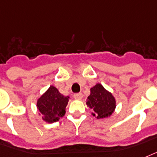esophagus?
<instances>
[{
	"label": "esophagus",
	"mask_w": 157,
	"mask_h": 157,
	"mask_svg": "<svg viewBox=\"0 0 157 157\" xmlns=\"http://www.w3.org/2000/svg\"><path fill=\"white\" fill-rule=\"evenodd\" d=\"M74 98L77 100H81L82 98V92H78V93H75L74 94Z\"/></svg>",
	"instance_id": "1"
}]
</instances>
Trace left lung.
I'll use <instances>...</instances> for the list:
<instances>
[{
  "label": "left lung",
  "instance_id": "left-lung-1",
  "mask_svg": "<svg viewBox=\"0 0 157 157\" xmlns=\"http://www.w3.org/2000/svg\"><path fill=\"white\" fill-rule=\"evenodd\" d=\"M87 105L92 109L93 116L101 119L112 114L115 108V100L111 93L106 91L102 85L98 83L91 88Z\"/></svg>",
  "mask_w": 157,
  "mask_h": 157
}]
</instances>
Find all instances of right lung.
<instances>
[{"instance_id": "1", "label": "right lung", "mask_w": 157, "mask_h": 157, "mask_svg": "<svg viewBox=\"0 0 157 157\" xmlns=\"http://www.w3.org/2000/svg\"><path fill=\"white\" fill-rule=\"evenodd\" d=\"M68 101L69 97L63 96L56 87L51 86L37 101V108L45 121L54 123L65 115Z\"/></svg>"}]
</instances>
